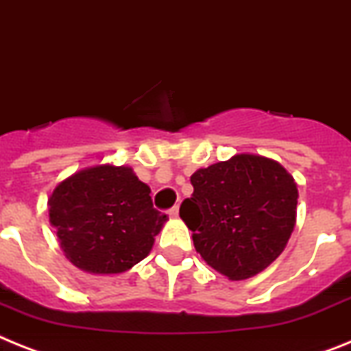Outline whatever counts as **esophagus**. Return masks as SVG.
<instances>
[{
	"mask_svg": "<svg viewBox=\"0 0 351 351\" xmlns=\"http://www.w3.org/2000/svg\"><path fill=\"white\" fill-rule=\"evenodd\" d=\"M167 214H169V217H178V207H171Z\"/></svg>",
	"mask_w": 351,
	"mask_h": 351,
	"instance_id": "1",
	"label": "esophagus"
}]
</instances>
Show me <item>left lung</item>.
<instances>
[{
	"mask_svg": "<svg viewBox=\"0 0 351 351\" xmlns=\"http://www.w3.org/2000/svg\"><path fill=\"white\" fill-rule=\"evenodd\" d=\"M180 205L196 252L228 280H246L275 261L293 234L298 189L293 176L258 155H235L191 176Z\"/></svg>",
	"mask_w": 351,
	"mask_h": 351,
	"instance_id": "8db88e82",
	"label": "left lung"
}]
</instances>
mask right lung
<instances>
[{
    "label": "right lung",
    "mask_w": 351,
    "mask_h": 351,
    "mask_svg": "<svg viewBox=\"0 0 351 351\" xmlns=\"http://www.w3.org/2000/svg\"><path fill=\"white\" fill-rule=\"evenodd\" d=\"M149 193L130 167L108 164L60 182L48 205L66 257L94 275L123 273L143 261L167 219Z\"/></svg>",
    "instance_id": "add662e5"
}]
</instances>
